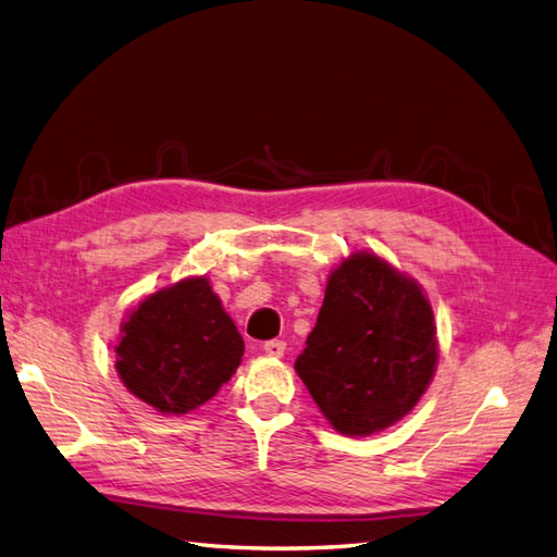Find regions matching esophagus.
Returning a JSON list of instances; mask_svg holds the SVG:
<instances>
[{"instance_id":"obj_1","label":"esophagus","mask_w":557,"mask_h":557,"mask_svg":"<svg viewBox=\"0 0 557 557\" xmlns=\"http://www.w3.org/2000/svg\"><path fill=\"white\" fill-rule=\"evenodd\" d=\"M262 350L269 355V357H283V352H286V343L274 338V341H267L262 345Z\"/></svg>"}]
</instances>
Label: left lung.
<instances>
[{
	"mask_svg": "<svg viewBox=\"0 0 557 557\" xmlns=\"http://www.w3.org/2000/svg\"><path fill=\"white\" fill-rule=\"evenodd\" d=\"M436 362L422 288L376 255L357 252L329 276L295 372L333 429L369 436L412 410Z\"/></svg>",
	"mask_w": 557,
	"mask_h": 557,
	"instance_id": "8db88e82",
	"label": "left lung"
}]
</instances>
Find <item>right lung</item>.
<instances>
[{
  "instance_id": "right-lung-1",
  "label": "right lung",
  "mask_w": 557,
  "mask_h": 557,
  "mask_svg": "<svg viewBox=\"0 0 557 557\" xmlns=\"http://www.w3.org/2000/svg\"><path fill=\"white\" fill-rule=\"evenodd\" d=\"M116 372L162 414H188L236 374L243 338L209 281L185 278L145 298L121 326Z\"/></svg>"
}]
</instances>
